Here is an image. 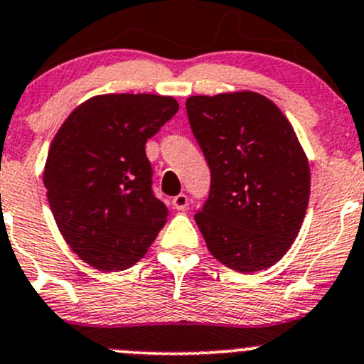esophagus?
<instances>
[{
	"label": "esophagus",
	"mask_w": 364,
	"mask_h": 364,
	"mask_svg": "<svg viewBox=\"0 0 364 364\" xmlns=\"http://www.w3.org/2000/svg\"><path fill=\"white\" fill-rule=\"evenodd\" d=\"M172 205H174L178 211H185L186 205H188V197H186L185 193H179V196H176L174 199H172Z\"/></svg>",
	"instance_id": "1"
}]
</instances>
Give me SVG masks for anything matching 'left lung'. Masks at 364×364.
<instances>
[{
	"label": "left lung",
	"instance_id": "left-lung-1",
	"mask_svg": "<svg viewBox=\"0 0 364 364\" xmlns=\"http://www.w3.org/2000/svg\"><path fill=\"white\" fill-rule=\"evenodd\" d=\"M186 114L211 171L196 215L208 250L234 271L267 269L294 243L310 199L294 128L255 91L190 97Z\"/></svg>",
	"mask_w": 364,
	"mask_h": 364
}]
</instances>
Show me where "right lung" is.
<instances>
[{
	"instance_id": "1",
	"label": "right lung",
	"mask_w": 364,
	"mask_h": 364,
	"mask_svg": "<svg viewBox=\"0 0 364 364\" xmlns=\"http://www.w3.org/2000/svg\"><path fill=\"white\" fill-rule=\"evenodd\" d=\"M178 109L160 95H97L54 135L43 171L47 199L61 236L90 266L128 269L167 222V205L151 188L146 142Z\"/></svg>"
}]
</instances>
